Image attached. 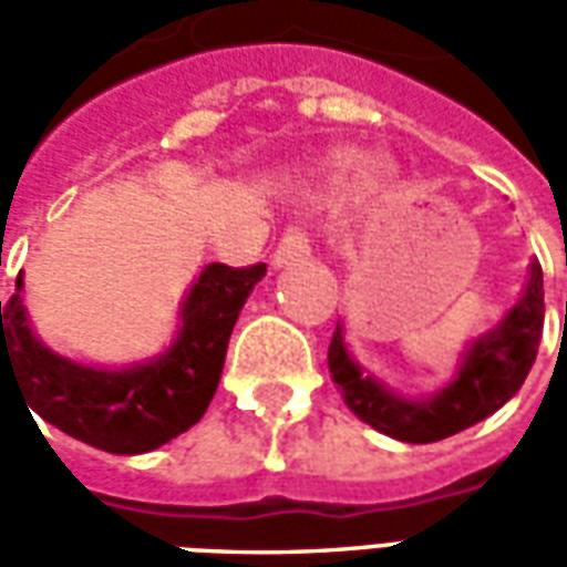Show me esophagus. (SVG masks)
<instances>
[{"instance_id": "1", "label": "esophagus", "mask_w": 567, "mask_h": 567, "mask_svg": "<svg viewBox=\"0 0 567 567\" xmlns=\"http://www.w3.org/2000/svg\"><path fill=\"white\" fill-rule=\"evenodd\" d=\"M309 258V236L303 234V227L291 224L288 230L279 239V246L272 251V267H288V264H297V260Z\"/></svg>"}]
</instances>
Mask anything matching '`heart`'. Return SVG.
I'll return each mask as SVG.
<instances>
[{
  "label": "heart",
  "mask_w": 567,
  "mask_h": 567,
  "mask_svg": "<svg viewBox=\"0 0 567 567\" xmlns=\"http://www.w3.org/2000/svg\"><path fill=\"white\" fill-rule=\"evenodd\" d=\"M331 166H333V173H337V175H349L358 166V157H355V154H349V151H346V154H337V157H333Z\"/></svg>",
  "instance_id": "obj_1"
}]
</instances>
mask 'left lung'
<instances>
[{"label":"left lung","instance_id":"obj_1","mask_svg":"<svg viewBox=\"0 0 567 567\" xmlns=\"http://www.w3.org/2000/svg\"><path fill=\"white\" fill-rule=\"evenodd\" d=\"M540 331H544V272L540 264L532 260L528 282L516 307L501 319L498 328H492L467 346L458 364V377L437 394L410 401L385 389L373 377H364L346 349L340 324L328 346V368L346 406L361 422L404 443H434L492 416L519 392V385L535 364Z\"/></svg>","mask_w":567,"mask_h":567}]
</instances>
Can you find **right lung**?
<instances>
[{
	"instance_id": "add662e5",
	"label": "right lung",
	"mask_w": 567,
	"mask_h": 567,
	"mask_svg": "<svg viewBox=\"0 0 567 567\" xmlns=\"http://www.w3.org/2000/svg\"><path fill=\"white\" fill-rule=\"evenodd\" d=\"M267 264H209L182 303L175 343L154 361L109 370L56 355L32 333L23 276L0 300V377L20 382L27 410L69 437L115 455H140L197 425L221 380L239 309L264 279Z\"/></svg>"
}]
</instances>
